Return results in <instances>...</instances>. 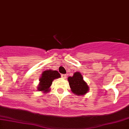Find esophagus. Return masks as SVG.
<instances>
[{
    "label": "esophagus",
    "mask_w": 129,
    "mask_h": 129,
    "mask_svg": "<svg viewBox=\"0 0 129 129\" xmlns=\"http://www.w3.org/2000/svg\"><path fill=\"white\" fill-rule=\"evenodd\" d=\"M61 77H62V78H63V79H66V74H61Z\"/></svg>",
    "instance_id": "obj_1"
}]
</instances>
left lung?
<instances>
[{"label":"left lung","mask_w":129,"mask_h":129,"mask_svg":"<svg viewBox=\"0 0 129 129\" xmlns=\"http://www.w3.org/2000/svg\"><path fill=\"white\" fill-rule=\"evenodd\" d=\"M68 81L71 92L77 96L84 95L89 91V87L79 72H76L72 77H68Z\"/></svg>","instance_id":"1"}]
</instances>
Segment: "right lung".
<instances>
[{"label": "right lung", "mask_w": 129, "mask_h": 129, "mask_svg": "<svg viewBox=\"0 0 129 129\" xmlns=\"http://www.w3.org/2000/svg\"><path fill=\"white\" fill-rule=\"evenodd\" d=\"M60 74L55 70L44 71L42 73V76L39 79V83L37 86V90L41 91L44 93L50 92V86L53 80L59 78Z\"/></svg>", "instance_id": "add662e5"}]
</instances>
